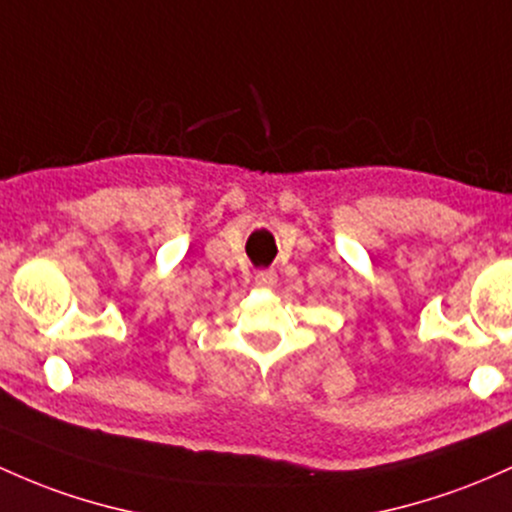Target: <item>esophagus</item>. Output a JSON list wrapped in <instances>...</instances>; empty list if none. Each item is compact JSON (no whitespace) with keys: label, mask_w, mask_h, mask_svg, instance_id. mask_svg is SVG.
I'll list each match as a JSON object with an SVG mask.
<instances>
[{"label":"esophagus","mask_w":512,"mask_h":512,"mask_svg":"<svg viewBox=\"0 0 512 512\" xmlns=\"http://www.w3.org/2000/svg\"><path fill=\"white\" fill-rule=\"evenodd\" d=\"M255 284L257 286H274L277 284V272H274V269H260V272L255 274Z\"/></svg>","instance_id":"obj_1"}]
</instances>
